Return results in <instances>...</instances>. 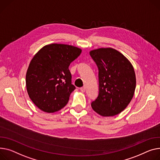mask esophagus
Listing matches in <instances>:
<instances>
[{
    "label": "esophagus",
    "instance_id": "esophagus-1",
    "mask_svg": "<svg viewBox=\"0 0 160 160\" xmlns=\"http://www.w3.org/2000/svg\"><path fill=\"white\" fill-rule=\"evenodd\" d=\"M80 91H81L82 92H84L85 91H86V88H85V87H82V88H80Z\"/></svg>",
    "mask_w": 160,
    "mask_h": 160
}]
</instances>
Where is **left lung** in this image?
Instances as JSON below:
<instances>
[{"label":"left lung","instance_id":"8db88e82","mask_svg":"<svg viewBox=\"0 0 160 160\" xmlns=\"http://www.w3.org/2000/svg\"><path fill=\"white\" fill-rule=\"evenodd\" d=\"M98 69L99 92L91 103L92 109L102 116L123 111L131 101L136 88V75L131 63L117 50L100 48L90 51Z\"/></svg>","mask_w":160,"mask_h":160}]
</instances>
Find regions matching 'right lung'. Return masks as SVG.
Returning <instances> with one entry per match:
<instances>
[{"instance_id": "obj_1", "label": "right lung", "mask_w": 160, "mask_h": 160, "mask_svg": "<svg viewBox=\"0 0 160 160\" xmlns=\"http://www.w3.org/2000/svg\"><path fill=\"white\" fill-rule=\"evenodd\" d=\"M81 52L72 46L51 44L32 58L26 72V88L30 99L40 110L54 112L66 105L76 89L71 83L69 66Z\"/></svg>"}]
</instances>
